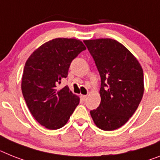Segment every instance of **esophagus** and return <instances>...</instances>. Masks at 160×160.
Listing matches in <instances>:
<instances>
[{
	"label": "esophagus",
	"mask_w": 160,
	"mask_h": 160,
	"mask_svg": "<svg viewBox=\"0 0 160 160\" xmlns=\"http://www.w3.org/2000/svg\"><path fill=\"white\" fill-rule=\"evenodd\" d=\"M80 98L82 99L83 101H85L87 99V95H80Z\"/></svg>",
	"instance_id": "esophagus-1"
}]
</instances>
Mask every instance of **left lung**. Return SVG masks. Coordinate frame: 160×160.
Returning a JSON list of instances; mask_svg holds the SVG:
<instances>
[{
  "label": "left lung",
  "instance_id": "obj_1",
  "mask_svg": "<svg viewBox=\"0 0 160 160\" xmlns=\"http://www.w3.org/2000/svg\"><path fill=\"white\" fill-rule=\"evenodd\" d=\"M101 76V102L90 111L98 128L112 131L128 122L144 92V76L135 56L109 38L84 40Z\"/></svg>",
  "mask_w": 160,
  "mask_h": 160
}]
</instances>
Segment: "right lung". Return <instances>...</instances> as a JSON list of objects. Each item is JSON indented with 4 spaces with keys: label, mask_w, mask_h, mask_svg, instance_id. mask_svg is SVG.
<instances>
[{
    "label": "right lung",
    "mask_w": 160,
    "mask_h": 160,
    "mask_svg": "<svg viewBox=\"0 0 160 160\" xmlns=\"http://www.w3.org/2000/svg\"><path fill=\"white\" fill-rule=\"evenodd\" d=\"M84 49L80 40L56 38L37 48L27 60L22 95L33 117L48 129L63 127L80 103V98L68 86L57 87L68 76L72 60Z\"/></svg>",
    "instance_id": "obj_1"
}]
</instances>
